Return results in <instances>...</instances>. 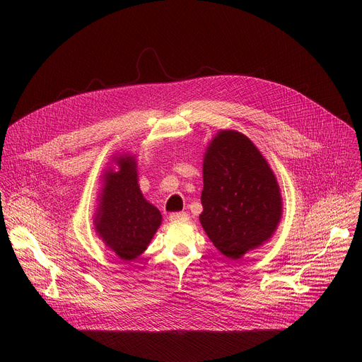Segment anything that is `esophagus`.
<instances>
[{"instance_id": "34e87169", "label": "esophagus", "mask_w": 362, "mask_h": 362, "mask_svg": "<svg viewBox=\"0 0 362 362\" xmlns=\"http://www.w3.org/2000/svg\"><path fill=\"white\" fill-rule=\"evenodd\" d=\"M169 219H170L172 222L185 221V219H187V214H185V212H175V214H170V215H169Z\"/></svg>"}]
</instances>
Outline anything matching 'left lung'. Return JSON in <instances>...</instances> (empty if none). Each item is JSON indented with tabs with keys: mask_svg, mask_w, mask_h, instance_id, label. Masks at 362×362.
Instances as JSON below:
<instances>
[{
	"mask_svg": "<svg viewBox=\"0 0 362 362\" xmlns=\"http://www.w3.org/2000/svg\"><path fill=\"white\" fill-rule=\"evenodd\" d=\"M200 223L230 259L262 245L282 214L278 182L256 146L242 133L221 132L203 160Z\"/></svg>",
	"mask_w": 362,
	"mask_h": 362,
	"instance_id": "8db88e82",
	"label": "left lung"
}]
</instances>
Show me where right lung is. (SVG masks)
I'll return each mask as SVG.
<instances>
[{"mask_svg": "<svg viewBox=\"0 0 362 362\" xmlns=\"http://www.w3.org/2000/svg\"><path fill=\"white\" fill-rule=\"evenodd\" d=\"M117 163L120 170L106 175L95 226L117 256L132 261L147 247L162 223V215L139 189L134 158L120 156Z\"/></svg>", "mask_w": 362, "mask_h": 362, "instance_id": "add662e5", "label": "right lung"}]
</instances>
